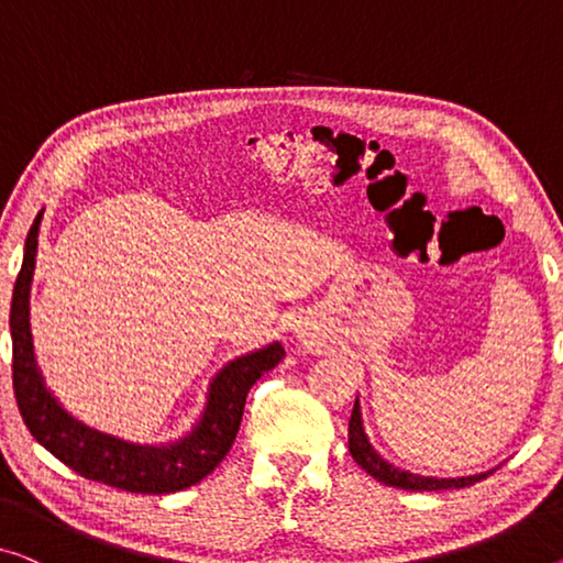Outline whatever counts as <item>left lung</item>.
Here are the masks:
<instances>
[{
  "mask_svg": "<svg viewBox=\"0 0 563 563\" xmlns=\"http://www.w3.org/2000/svg\"><path fill=\"white\" fill-rule=\"evenodd\" d=\"M350 453L354 457V463H357L362 471H367L372 478L385 483V486L402 488V490L465 488V486H473V483L483 481L488 473H493V471H488V473H478V475H463V478H432V475H418V473L397 468V465L385 461V457L369 445L365 426H362L360 400H354L352 418H350Z\"/></svg>",
  "mask_w": 563,
  "mask_h": 563,
  "instance_id": "1",
  "label": "left lung"
}]
</instances>
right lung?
I'll return each instance as SVG.
<instances>
[{"label": "right lung", "instance_id": "add662e5", "mask_svg": "<svg viewBox=\"0 0 563 563\" xmlns=\"http://www.w3.org/2000/svg\"><path fill=\"white\" fill-rule=\"evenodd\" d=\"M42 211L24 241L22 269L16 274L10 309L12 332V385L16 408L32 438L70 465L82 478L131 493H176L203 481L231 451L244 415L246 395L264 372L284 357L282 342H272L244 357L231 360L211 379L206 408L186 438L166 445H141L108 435L73 418L52 395L34 362L30 332V287L37 256V231Z\"/></svg>", "mask_w": 563, "mask_h": 563}]
</instances>
